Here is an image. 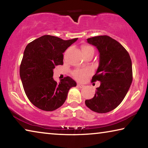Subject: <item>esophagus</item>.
Instances as JSON below:
<instances>
[{
  "label": "esophagus",
  "mask_w": 148,
  "mask_h": 148,
  "mask_svg": "<svg viewBox=\"0 0 148 148\" xmlns=\"http://www.w3.org/2000/svg\"><path fill=\"white\" fill-rule=\"evenodd\" d=\"M77 86H78V87H79V88H83L84 87V86L82 85V84H77Z\"/></svg>",
  "instance_id": "1"
}]
</instances>
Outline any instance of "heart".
<instances>
[{
	"label": "heart",
	"instance_id": "obj_1",
	"mask_svg": "<svg viewBox=\"0 0 148 148\" xmlns=\"http://www.w3.org/2000/svg\"><path fill=\"white\" fill-rule=\"evenodd\" d=\"M90 50L93 51V49L89 45H84L82 46V51H88ZM91 73V70L86 69H78V70H74L72 74H73L74 77L76 79H78L79 81H83L87 78V77L90 76Z\"/></svg>",
	"mask_w": 148,
	"mask_h": 148
}]
</instances>
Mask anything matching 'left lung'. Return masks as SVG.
I'll list each match as a JSON object with an SVG mask.
<instances>
[{
    "mask_svg": "<svg viewBox=\"0 0 148 148\" xmlns=\"http://www.w3.org/2000/svg\"><path fill=\"white\" fill-rule=\"evenodd\" d=\"M87 42L99 51V66L92 82L101 83L94 97L85 103L91 111L105 113L118 107L125 97L132 82V61L127 51L111 37L96 36Z\"/></svg>",
    "mask_w": 148,
    "mask_h": 148,
    "instance_id": "left-lung-1",
    "label": "left lung"
}]
</instances>
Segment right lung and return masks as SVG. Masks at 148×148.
<instances>
[{"label":"right lung","instance_id":"add662e5","mask_svg":"<svg viewBox=\"0 0 148 148\" xmlns=\"http://www.w3.org/2000/svg\"><path fill=\"white\" fill-rule=\"evenodd\" d=\"M77 39L63 40L46 35L25 47L20 76L27 98L39 109L45 111L57 109L64 104L70 89L76 86L69 76L59 83L53 76L55 66L63 64V53Z\"/></svg>","mask_w":148,"mask_h":148}]
</instances>
